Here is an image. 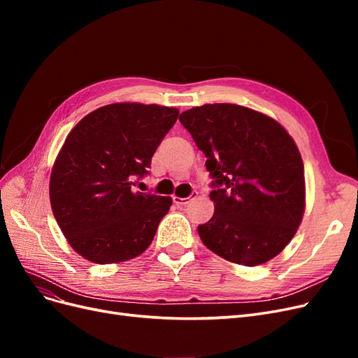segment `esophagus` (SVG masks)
I'll return each instance as SVG.
<instances>
[{"label": "esophagus", "mask_w": 358, "mask_h": 358, "mask_svg": "<svg viewBox=\"0 0 358 358\" xmlns=\"http://www.w3.org/2000/svg\"><path fill=\"white\" fill-rule=\"evenodd\" d=\"M197 197V191H192L188 197H173V201H175L176 206H187L192 199Z\"/></svg>", "instance_id": "obj_1"}]
</instances>
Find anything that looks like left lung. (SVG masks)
Returning a JSON list of instances; mask_svg holds the SVG:
<instances>
[{
	"instance_id": "left-lung-1",
	"label": "left lung",
	"mask_w": 358,
	"mask_h": 358,
	"mask_svg": "<svg viewBox=\"0 0 358 358\" xmlns=\"http://www.w3.org/2000/svg\"><path fill=\"white\" fill-rule=\"evenodd\" d=\"M179 121L208 158L213 179L215 213L197 227L201 242L242 266L276 257L305 212V173L294 140L275 119L229 103L192 107Z\"/></svg>"
}]
</instances>
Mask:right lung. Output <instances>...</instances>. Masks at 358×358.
Masks as SVG:
<instances>
[{
  "label": "right lung",
  "mask_w": 358,
  "mask_h": 358,
  "mask_svg": "<svg viewBox=\"0 0 358 358\" xmlns=\"http://www.w3.org/2000/svg\"><path fill=\"white\" fill-rule=\"evenodd\" d=\"M175 107L115 103L86 115L64 142L50 175V204L76 252L96 264L121 263L154 241L171 199L134 192L175 125Z\"/></svg>",
  "instance_id": "add662e5"
}]
</instances>
